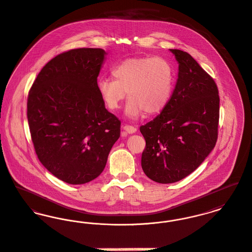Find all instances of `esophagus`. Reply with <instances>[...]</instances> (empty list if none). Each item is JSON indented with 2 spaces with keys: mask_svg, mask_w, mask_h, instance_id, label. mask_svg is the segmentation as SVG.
<instances>
[{
  "mask_svg": "<svg viewBox=\"0 0 252 252\" xmlns=\"http://www.w3.org/2000/svg\"><path fill=\"white\" fill-rule=\"evenodd\" d=\"M123 130L128 133V134H134L136 132V128L134 126H131V125H124L123 126Z\"/></svg>",
  "mask_w": 252,
  "mask_h": 252,
  "instance_id": "esophagus-1",
  "label": "esophagus"
}]
</instances>
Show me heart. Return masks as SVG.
I'll use <instances>...</instances> for the list:
<instances>
[{"label": "heart", "mask_w": 252, "mask_h": 252, "mask_svg": "<svg viewBox=\"0 0 252 252\" xmlns=\"http://www.w3.org/2000/svg\"><path fill=\"white\" fill-rule=\"evenodd\" d=\"M115 78L100 77L97 90L110 110H118L121 102L130 97L125 107L126 117L138 118L146 112L154 115L161 112L171 98L174 89V69L162 57H133L113 67Z\"/></svg>", "instance_id": "heart-1"}]
</instances>
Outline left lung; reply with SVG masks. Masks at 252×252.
I'll list each match as a JSON object with an SVG mask.
<instances>
[{"instance_id": "1", "label": "left lung", "mask_w": 252, "mask_h": 252, "mask_svg": "<svg viewBox=\"0 0 252 252\" xmlns=\"http://www.w3.org/2000/svg\"><path fill=\"white\" fill-rule=\"evenodd\" d=\"M170 51L179 64L175 89L161 113L140 127L146 141L141 167L158 184H173L194 172L218 137L217 85L189 53Z\"/></svg>"}]
</instances>
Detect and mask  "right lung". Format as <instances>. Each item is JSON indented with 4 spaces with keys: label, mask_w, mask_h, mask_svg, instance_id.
Listing matches in <instances>:
<instances>
[{
    "label": "right lung",
    "mask_w": 252,
    "mask_h": 252,
    "mask_svg": "<svg viewBox=\"0 0 252 252\" xmlns=\"http://www.w3.org/2000/svg\"><path fill=\"white\" fill-rule=\"evenodd\" d=\"M106 54L83 48L55 56L29 94L28 121L37 157L69 185L96 179L120 135V121L107 111L97 90Z\"/></svg>",
    "instance_id": "right-lung-1"
}]
</instances>
